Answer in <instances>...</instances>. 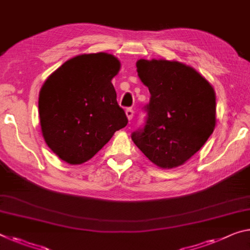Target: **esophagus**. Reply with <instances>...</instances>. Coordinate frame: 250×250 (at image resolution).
I'll list each match as a JSON object with an SVG mask.
<instances>
[{
    "instance_id": "34e87169",
    "label": "esophagus",
    "mask_w": 250,
    "mask_h": 250,
    "mask_svg": "<svg viewBox=\"0 0 250 250\" xmlns=\"http://www.w3.org/2000/svg\"><path fill=\"white\" fill-rule=\"evenodd\" d=\"M125 116H126V118H128L129 121L132 120V118H133V110L131 108L126 109L125 110Z\"/></svg>"
}]
</instances>
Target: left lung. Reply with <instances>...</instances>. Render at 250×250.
Returning <instances> with one entry per match:
<instances>
[{
  "label": "left lung",
  "mask_w": 250,
  "mask_h": 250,
  "mask_svg": "<svg viewBox=\"0 0 250 250\" xmlns=\"http://www.w3.org/2000/svg\"><path fill=\"white\" fill-rule=\"evenodd\" d=\"M136 65L151 98L145 128L132 133V141L159 168L179 167L215 130V90L198 71L179 61L140 59Z\"/></svg>",
  "instance_id": "obj_1"
}]
</instances>
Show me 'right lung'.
Segmentation results:
<instances>
[{"mask_svg":"<svg viewBox=\"0 0 250 250\" xmlns=\"http://www.w3.org/2000/svg\"><path fill=\"white\" fill-rule=\"evenodd\" d=\"M121 63L112 54H80L49 75L39 94L45 144L69 165L90 160L128 124L112 79Z\"/></svg>","mask_w":250,"mask_h":250,"instance_id":"right-lung-1","label":"right lung"}]
</instances>
